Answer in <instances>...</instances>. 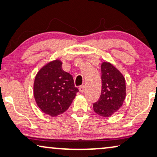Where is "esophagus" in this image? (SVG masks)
I'll return each instance as SVG.
<instances>
[{"mask_svg": "<svg viewBox=\"0 0 157 157\" xmlns=\"http://www.w3.org/2000/svg\"><path fill=\"white\" fill-rule=\"evenodd\" d=\"M79 91H80L81 93H83V92L85 91V86H81L79 87Z\"/></svg>", "mask_w": 157, "mask_h": 157, "instance_id": "34e87169", "label": "esophagus"}]
</instances>
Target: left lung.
<instances>
[{"label":"left lung","mask_w":157,"mask_h":157,"mask_svg":"<svg viewBox=\"0 0 157 157\" xmlns=\"http://www.w3.org/2000/svg\"><path fill=\"white\" fill-rule=\"evenodd\" d=\"M102 89L100 98L93 104L94 111L101 117H109L119 110L126 98V80L123 74L109 62H103Z\"/></svg>","instance_id":"left-lung-1"}]
</instances>
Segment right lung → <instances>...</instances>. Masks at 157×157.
<instances>
[{
	"instance_id": "obj_1",
	"label": "right lung",
	"mask_w": 157,
	"mask_h": 157,
	"mask_svg": "<svg viewBox=\"0 0 157 157\" xmlns=\"http://www.w3.org/2000/svg\"><path fill=\"white\" fill-rule=\"evenodd\" d=\"M78 91L72 76L63 70L59 59L45 64L34 80L33 96L36 104L44 113L53 117L69 108Z\"/></svg>"
}]
</instances>
